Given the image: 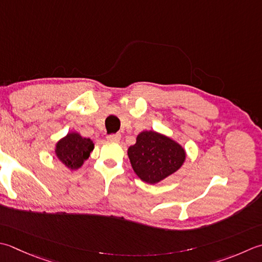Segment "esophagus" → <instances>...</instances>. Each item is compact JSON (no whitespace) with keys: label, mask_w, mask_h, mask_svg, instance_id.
Segmentation results:
<instances>
[{"label":"esophagus","mask_w":262,"mask_h":262,"mask_svg":"<svg viewBox=\"0 0 262 262\" xmlns=\"http://www.w3.org/2000/svg\"><path fill=\"white\" fill-rule=\"evenodd\" d=\"M120 137H121L120 134H110V135L106 136L107 141L115 142V143H116V142H119V141H120Z\"/></svg>","instance_id":"esophagus-1"}]
</instances>
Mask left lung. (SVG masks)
Listing matches in <instances>:
<instances>
[{"label": "left lung", "instance_id": "left-lung-1", "mask_svg": "<svg viewBox=\"0 0 262 262\" xmlns=\"http://www.w3.org/2000/svg\"><path fill=\"white\" fill-rule=\"evenodd\" d=\"M127 153L135 173L147 184H157L176 172L186 159L181 144L153 130L140 133Z\"/></svg>", "mask_w": 262, "mask_h": 262}]
</instances>
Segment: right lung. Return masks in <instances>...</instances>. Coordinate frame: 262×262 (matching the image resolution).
I'll use <instances>...</instances> for the list:
<instances>
[{
  "label": "right lung",
  "mask_w": 262,
  "mask_h": 262,
  "mask_svg": "<svg viewBox=\"0 0 262 262\" xmlns=\"http://www.w3.org/2000/svg\"><path fill=\"white\" fill-rule=\"evenodd\" d=\"M93 148L94 143L91 138H85L73 132L56 143L55 156L70 170H77L89 159Z\"/></svg>",
  "instance_id": "add662e5"
}]
</instances>
